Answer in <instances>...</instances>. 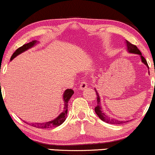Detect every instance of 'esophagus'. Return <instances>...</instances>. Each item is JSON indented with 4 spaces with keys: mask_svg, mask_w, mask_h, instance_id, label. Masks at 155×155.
<instances>
[{
    "mask_svg": "<svg viewBox=\"0 0 155 155\" xmlns=\"http://www.w3.org/2000/svg\"><path fill=\"white\" fill-rule=\"evenodd\" d=\"M87 87V84L86 81L84 80V81H81V84H80L79 89L80 90H84V89H86Z\"/></svg>",
    "mask_w": 155,
    "mask_h": 155,
    "instance_id": "obj_1",
    "label": "esophagus"
}]
</instances>
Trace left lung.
<instances>
[{"instance_id": "1", "label": "left lung", "mask_w": 155, "mask_h": 155, "mask_svg": "<svg viewBox=\"0 0 155 155\" xmlns=\"http://www.w3.org/2000/svg\"><path fill=\"white\" fill-rule=\"evenodd\" d=\"M126 46H127V49L128 51V52L130 53H133V54H139L140 56V58H141V61L142 63H144L147 67H148V64H147V60L143 56H142L141 52H140L139 49L137 48L136 46L133 45L131 43H130L129 41H126ZM96 93H97V106H95V111L96 113V114L98 116L99 118L101 119V120L104 121V122H106V123L108 124H123L124 122H127L128 121H121V120H117L116 119H114V118H111V117H108L106 114H105L104 111H103V108L102 106H101V98H100V96H99L98 93H97V90H95Z\"/></svg>"}]
</instances>
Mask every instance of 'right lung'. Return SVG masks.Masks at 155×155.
<instances>
[{"instance_id":"1","label":"right lung","mask_w":155,"mask_h":155,"mask_svg":"<svg viewBox=\"0 0 155 155\" xmlns=\"http://www.w3.org/2000/svg\"><path fill=\"white\" fill-rule=\"evenodd\" d=\"M38 43L36 41H32L30 43H28L26 44H24V45L22 46L21 47L18 48V49L16 50L15 52L13 53V54L11 57V60H12L14 58H16L17 55H19L21 53L24 52L25 51L28 50V49H31L33 47ZM74 90H72L71 89H68V90H65L63 93V101H64V109L63 112H61V114L58 116L57 118H55L54 120L49 121V122H37V123H31V125L33 126V127H37V128H41V129H48V128H52V127H58V126L60 125L65 122V119H66L67 113H68V101L70 100V98L71 97V96L74 94ZM26 123V122H25ZM28 124V123H27Z\"/></svg>"}]
</instances>
